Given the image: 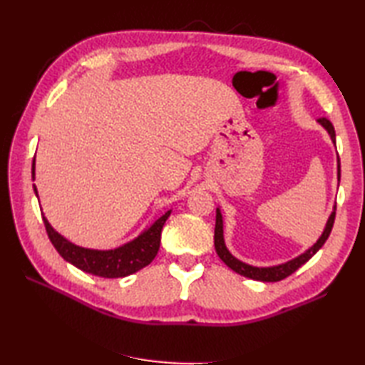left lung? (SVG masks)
I'll use <instances>...</instances> for the list:
<instances>
[{"label":"left lung","instance_id":"1","mask_svg":"<svg viewBox=\"0 0 365 365\" xmlns=\"http://www.w3.org/2000/svg\"><path fill=\"white\" fill-rule=\"evenodd\" d=\"M319 122L322 125L328 130V133L331 135L332 143H336V131L334 127H332V123L327 119V118H320ZM339 173H340V166H339ZM336 220V208L334 212L331 213L329 220L327 222V227H324V232L322 234V237L319 238V242H317L311 250L306 251L304 254H301L299 257L293 259L290 262L284 263V265H277V267H269V268H257V267H251V265H246V263L237 260L234 255H232L226 245H224V237H222V216L220 213V210H216V224H215V250L216 254L220 255V259L226 263V265L234 269L235 273L246 276V277H251L255 279V281H263V282H277V281H282V279L289 277L290 274H293L294 271H297L299 267L304 265V263L312 257V255L320 250V247L327 242L331 230H332V224H334Z\"/></svg>","mask_w":365,"mask_h":365}]
</instances>
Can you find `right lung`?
<instances>
[{"label": "right lung", "mask_w": 365, "mask_h": 365, "mask_svg": "<svg viewBox=\"0 0 365 365\" xmlns=\"http://www.w3.org/2000/svg\"><path fill=\"white\" fill-rule=\"evenodd\" d=\"M33 175H34V163H33ZM37 195V190L34 187ZM170 212L165 213L160 220L155 221L144 234L139 235L133 242L123 245L114 251H94L84 250V247L75 246L61 237L58 232L43 218L45 230L48 234L51 245L56 247L61 257L71 262L72 265L80 268L86 273H91L100 277H125L136 273L141 268L147 267L155 259L160 250L161 229L169 218Z\"/></svg>", "instance_id": "right-lung-1"}]
</instances>
